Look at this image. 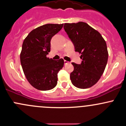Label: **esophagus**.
I'll return each instance as SVG.
<instances>
[{
	"instance_id": "esophagus-1",
	"label": "esophagus",
	"mask_w": 126,
	"mask_h": 126,
	"mask_svg": "<svg viewBox=\"0 0 126 126\" xmlns=\"http://www.w3.org/2000/svg\"><path fill=\"white\" fill-rule=\"evenodd\" d=\"M64 64H68V63H69V62H67V61H66V60H64Z\"/></svg>"
}]
</instances>
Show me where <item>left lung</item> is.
<instances>
[{
  "label": "left lung",
  "mask_w": 126,
  "mask_h": 126,
  "mask_svg": "<svg viewBox=\"0 0 126 126\" xmlns=\"http://www.w3.org/2000/svg\"><path fill=\"white\" fill-rule=\"evenodd\" d=\"M64 29L82 60L81 64L72 63L74 67L70 75L72 83L82 89L91 87L100 78L107 64L105 41L99 32L84 22L64 23Z\"/></svg>",
  "instance_id": "obj_1"
}]
</instances>
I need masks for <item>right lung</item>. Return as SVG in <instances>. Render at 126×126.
<instances>
[{
    "instance_id": "1",
    "label": "right lung",
    "mask_w": 126,
    "mask_h": 126,
    "mask_svg": "<svg viewBox=\"0 0 126 126\" xmlns=\"http://www.w3.org/2000/svg\"><path fill=\"white\" fill-rule=\"evenodd\" d=\"M63 24H47L34 29L23 41L20 62L26 79L39 90H49L56 86L57 74L64 65L60 59L47 57L50 52L51 39L62 29Z\"/></svg>"
}]
</instances>
